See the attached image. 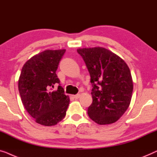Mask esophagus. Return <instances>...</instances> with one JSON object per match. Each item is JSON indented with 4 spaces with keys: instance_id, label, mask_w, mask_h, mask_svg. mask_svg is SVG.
Masks as SVG:
<instances>
[{
    "instance_id": "obj_1",
    "label": "esophagus",
    "mask_w": 157,
    "mask_h": 157,
    "mask_svg": "<svg viewBox=\"0 0 157 157\" xmlns=\"http://www.w3.org/2000/svg\"><path fill=\"white\" fill-rule=\"evenodd\" d=\"M79 97H80V94H75V95H74L73 96V98H75V99H78Z\"/></svg>"
}]
</instances>
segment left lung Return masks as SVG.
<instances>
[{"mask_svg":"<svg viewBox=\"0 0 157 157\" xmlns=\"http://www.w3.org/2000/svg\"><path fill=\"white\" fill-rule=\"evenodd\" d=\"M77 51L85 61L92 85L88 116L99 124L117 122L131 101L133 82L129 67L121 57L104 48Z\"/></svg>","mask_w":157,"mask_h":157,"instance_id":"obj_1","label":"left lung"}]
</instances>
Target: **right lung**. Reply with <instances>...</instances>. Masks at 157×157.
<instances>
[{
    "mask_svg": "<svg viewBox=\"0 0 157 157\" xmlns=\"http://www.w3.org/2000/svg\"><path fill=\"white\" fill-rule=\"evenodd\" d=\"M65 50H47L26 62L18 80V90L25 109L35 122L53 126L63 120L70 103L69 97L56 75ZM57 83L56 91L52 88Z\"/></svg>",
    "mask_w": 157,
    "mask_h": 157,
    "instance_id": "obj_1",
    "label": "right lung"
}]
</instances>
